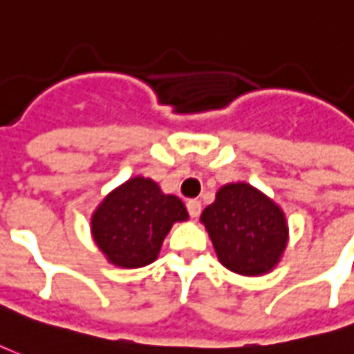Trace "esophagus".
<instances>
[{
	"instance_id": "obj_1",
	"label": "esophagus",
	"mask_w": 354,
	"mask_h": 354,
	"mask_svg": "<svg viewBox=\"0 0 354 354\" xmlns=\"http://www.w3.org/2000/svg\"><path fill=\"white\" fill-rule=\"evenodd\" d=\"M185 206H187V212H189V216L193 217V219H197V217L201 216V203H198V201H195V198H193V201H187Z\"/></svg>"
}]
</instances>
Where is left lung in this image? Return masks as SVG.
I'll list each match as a JSON object with an SVG mask.
<instances>
[{
  "label": "left lung",
  "instance_id": "left-lung-1",
  "mask_svg": "<svg viewBox=\"0 0 354 354\" xmlns=\"http://www.w3.org/2000/svg\"><path fill=\"white\" fill-rule=\"evenodd\" d=\"M219 263L242 276H263L279 263L289 240L283 210L245 182L227 184L201 216Z\"/></svg>",
  "mask_w": 354,
  "mask_h": 354
}]
</instances>
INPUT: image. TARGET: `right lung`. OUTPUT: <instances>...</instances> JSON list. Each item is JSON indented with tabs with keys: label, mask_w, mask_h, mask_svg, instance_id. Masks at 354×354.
I'll return each instance as SVG.
<instances>
[{
	"label": "right lung",
	"mask_w": 354,
	"mask_h": 354,
	"mask_svg": "<svg viewBox=\"0 0 354 354\" xmlns=\"http://www.w3.org/2000/svg\"><path fill=\"white\" fill-rule=\"evenodd\" d=\"M187 217L180 198L165 195L151 178L135 176L97 206L91 236L109 263L140 268L156 261L170 227Z\"/></svg>",
	"instance_id": "add662e5"
}]
</instances>
